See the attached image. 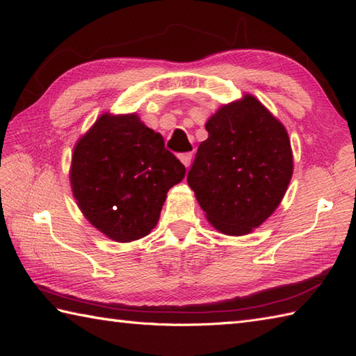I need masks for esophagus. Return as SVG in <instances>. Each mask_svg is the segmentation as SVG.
Wrapping results in <instances>:
<instances>
[{
	"instance_id": "obj_1",
	"label": "esophagus",
	"mask_w": 356,
	"mask_h": 356,
	"mask_svg": "<svg viewBox=\"0 0 356 356\" xmlns=\"http://www.w3.org/2000/svg\"><path fill=\"white\" fill-rule=\"evenodd\" d=\"M179 159H180V162H182L185 166H190L191 159H193V153H184V154L179 156Z\"/></svg>"
}]
</instances>
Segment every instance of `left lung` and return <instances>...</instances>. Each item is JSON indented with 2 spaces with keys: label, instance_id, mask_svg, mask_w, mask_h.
<instances>
[{
  "label": "left lung",
  "instance_id": "1",
  "mask_svg": "<svg viewBox=\"0 0 356 356\" xmlns=\"http://www.w3.org/2000/svg\"><path fill=\"white\" fill-rule=\"evenodd\" d=\"M205 128L188 185L217 231L246 236L284 197L293 172L289 136L252 95L223 105Z\"/></svg>",
  "mask_w": 356,
  "mask_h": 356
}]
</instances>
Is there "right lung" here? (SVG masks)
I'll return each mask as SVG.
<instances>
[{"instance_id": "obj_1", "label": "right lung", "mask_w": 356, "mask_h": 356, "mask_svg": "<svg viewBox=\"0 0 356 356\" xmlns=\"http://www.w3.org/2000/svg\"><path fill=\"white\" fill-rule=\"evenodd\" d=\"M185 171L162 134L136 113H104L73 148L70 185L87 220L127 243L154 228L166 193L182 182Z\"/></svg>"}]
</instances>
